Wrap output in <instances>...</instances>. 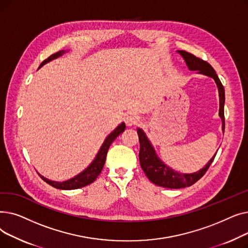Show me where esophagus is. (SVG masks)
Masks as SVG:
<instances>
[{"instance_id":"esophagus-1","label":"esophagus","mask_w":248,"mask_h":248,"mask_svg":"<svg viewBox=\"0 0 248 248\" xmlns=\"http://www.w3.org/2000/svg\"><path fill=\"white\" fill-rule=\"evenodd\" d=\"M124 121L126 125L132 126L137 124L140 122V116L138 114H136L135 112H127L124 116Z\"/></svg>"}]
</instances>
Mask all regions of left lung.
<instances>
[{
    "label": "left lung",
    "mask_w": 248,
    "mask_h": 248,
    "mask_svg": "<svg viewBox=\"0 0 248 248\" xmlns=\"http://www.w3.org/2000/svg\"><path fill=\"white\" fill-rule=\"evenodd\" d=\"M178 53L184 58L186 65L189 70L191 71H197L199 74H203L206 76H209L213 78L219 93V116L221 121H222V132L224 133V102H225V91L224 87L221 83L218 75L216 74L215 70L212 68L209 63L206 61L194 56L191 53H188L183 50H178ZM138 135L140 140V163L142 171L145 172L148 179L152 183L164 187V188H170V189H180L192 186L193 184L203 177V175L207 172L208 168L212 164L216 154L211 158V160L208 162L204 168L201 170L190 173V174H183L177 171H174L172 168L167 166L159 157L157 153H155V148L153 147L152 142L148 139L145 132L141 128L138 127Z\"/></svg>",
    "instance_id": "left-lung-1"
}]
</instances>
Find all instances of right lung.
<instances>
[{
  "mask_svg": "<svg viewBox=\"0 0 248 248\" xmlns=\"http://www.w3.org/2000/svg\"><path fill=\"white\" fill-rule=\"evenodd\" d=\"M68 51L69 50H61V51L57 52V53L52 54L51 56H49L46 60H44L40 64L39 68H41L43 65H45L46 63L61 57L65 53H67ZM124 128H125V124L124 123H122L121 124L117 125L113 129V131L106 138V140H104L103 144L101 145L98 153L96 154L94 160L91 162V164H89V166L86 169H84V170L81 173L74 176L73 178H71L69 180H66V181H63V182H57V181L49 180V179L45 178L44 176H42V175L38 173L39 176H40L42 178V180H44L47 184L51 185L52 187H54L56 189H60V190L79 189V188H82V187H85V186L91 184L93 182H94L96 180V178L98 177V175L100 174V172L102 170L104 163H106L107 154H108V149L111 145V142L124 131Z\"/></svg>",
  "mask_w": 248,
  "mask_h": 248,
  "instance_id": "1",
  "label": "right lung"
}]
</instances>
